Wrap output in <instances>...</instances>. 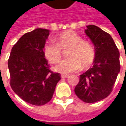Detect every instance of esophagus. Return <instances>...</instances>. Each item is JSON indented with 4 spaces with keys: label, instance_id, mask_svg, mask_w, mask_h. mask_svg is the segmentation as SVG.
I'll return each instance as SVG.
<instances>
[{
    "label": "esophagus",
    "instance_id": "esophagus-1",
    "mask_svg": "<svg viewBox=\"0 0 126 126\" xmlns=\"http://www.w3.org/2000/svg\"><path fill=\"white\" fill-rule=\"evenodd\" d=\"M69 76V75H68V74H62V75H61V77H62V79L68 78Z\"/></svg>",
    "mask_w": 126,
    "mask_h": 126
}]
</instances>
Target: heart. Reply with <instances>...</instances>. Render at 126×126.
<instances>
[{
  "mask_svg": "<svg viewBox=\"0 0 126 126\" xmlns=\"http://www.w3.org/2000/svg\"><path fill=\"white\" fill-rule=\"evenodd\" d=\"M57 42L48 41L44 46V54L47 60L52 64L58 62L62 57V50L70 48L68 52L69 58L60 62L55 70L62 74H69L91 65L94 60L95 52L89 42L74 32H66L57 38Z\"/></svg>",
  "mask_w": 126,
  "mask_h": 126,
  "instance_id": "1",
  "label": "heart"
}]
</instances>
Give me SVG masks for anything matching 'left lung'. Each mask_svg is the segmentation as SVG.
<instances>
[{"instance_id": "obj_1", "label": "left lung", "mask_w": 126, "mask_h": 126, "mask_svg": "<svg viewBox=\"0 0 126 126\" xmlns=\"http://www.w3.org/2000/svg\"><path fill=\"white\" fill-rule=\"evenodd\" d=\"M86 27L85 33L94 47L93 66L80 76L74 91L84 102L94 103L111 93L120 72V54L110 34L94 25Z\"/></svg>"}]
</instances>
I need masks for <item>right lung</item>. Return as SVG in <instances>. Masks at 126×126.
<instances>
[{"label": "right lung", "mask_w": 126, "mask_h": 126, "mask_svg": "<svg viewBox=\"0 0 126 126\" xmlns=\"http://www.w3.org/2000/svg\"><path fill=\"white\" fill-rule=\"evenodd\" d=\"M50 31L38 28L23 35L12 47L8 60L10 85L24 101L41 106L50 101L59 73L49 69L44 46Z\"/></svg>", "instance_id": "add662e5"}]
</instances>
